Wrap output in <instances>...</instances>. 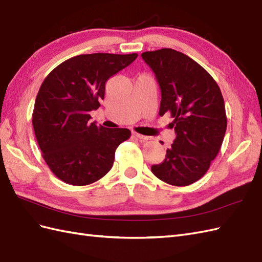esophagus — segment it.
I'll return each instance as SVG.
<instances>
[{"label": "esophagus", "instance_id": "1", "mask_svg": "<svg viewBox=\"0 0 262 262\" xmlns=\"http://www.w3.org/2000/svg\"><path fill=\"white\" fill-rule=\"evenodd\" d=\"M133 135L136 138H138L140 142H146V140L149 139L148 136H144V135H142V134H138V133H133Z\"/></svg>", "mask_w": 262, "mask_h": 262}]
</instances>
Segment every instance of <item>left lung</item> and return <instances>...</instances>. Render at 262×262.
<instances>
[{
  "label": "left lung",
  "instance_id": "1",
  "mask_svg": "<svg viewBox=\"0 0 262 262\" xmlns=\"http://www.w3.org/2000/svg\"><path fill=\"white\" fill-rule=\"evenodd\" d=\"M162 91L159 115L170 113L176 139L154 175L172 186H188L203 177L220 150L227 128L224 97L203 66L172 49L144 52Z\"/></svg>",
  "mask_w": 262,
  "mask_h": 262
}]
</instances>
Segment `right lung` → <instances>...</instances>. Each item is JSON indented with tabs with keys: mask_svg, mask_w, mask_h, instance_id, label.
Here are the masks:
<instances>
[{
	"mask_svg": "<svg viewBox=\"0 0 262 262\" xmlns=\"http://www.w3.org/2000/svg\"><path fill=\"white\" fill-rule=\"evenodd\" d=\"M138 54L94 53L69 58L42 83L32 124L42 156L64 183L85 186L111 170L127 128H105L90 123V112L104 99L105 83L135 61Z\"/></svg>",
	"mask_w": 262,
	"mask_h": 262,
	"instance_id": "add662e5",
	"label": "right lung"
}]
</instances>
